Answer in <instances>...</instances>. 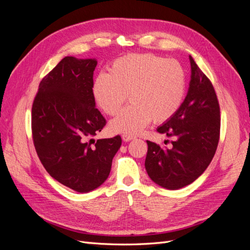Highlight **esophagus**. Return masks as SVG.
I'll list each match as a JSON object with an SVG mask.
<instances>
[{"label": "esophagus", "instance_id": "esophagus-1", "mask_svg": "<svg viewBox=\"0 0 250 250\" xmlns=\"http://www.w3.org/2000/svg\"><path fill=\"white\" fill-rule=\"evenodd\" d=\"M122 139L124 142H129L131 140H134L135 138L133 137V135H130V134H123L122 135Z\"/></svg>", "mask_w": 250, "mask_h": 250}]
</instances>
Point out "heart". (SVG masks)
I'll return each instance as SVG.
<instances>
[{
    "label": "heart",
    "mask_w": 250,
    "mask_h": 250,
    "mask_svg": "<svg viewBox=\"0 0 250 250\" xmlns=\"http://www.w3.org/2000/svg\"><path fill=\"white\" fill-rule=\"evenodd\" d=\"M186 73L177 60L154 54L120 57L94 81L93 94L99 107L113 116L129 96L130 104L110 121L112 132L138 134L151 121L164 123L183 104Z\"/></svg>",
    "instance_id": "obj_1"
}]
</instances>
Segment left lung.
<instances>
[{
  "label": "left lung",
  "mask_w": 250,
  "mask_h": 250,
  "mask_svg": "<svg viewBox=\"0 0 250 250\" xmlns=\"http://www.w3.org/2000/svg\"><path fill=\"white\" fill-rule=\"evenodd\" d=\"M191 81L180 108L157 128L160 133L176 137L172 148L147 141L145 168L149 177L168 190L192 184L208 167L220 138V107L209 79L192 56Z\"/></svg>",
  "instance_id": "8db88e82"
}]
</instances>
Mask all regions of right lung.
<instances>
[{"instance_id":"1","label":"right lung","mask_w":250,"mask_h":250,"mask_svg":"<svg viewBox=\"0 0 250 250\" xmlns=\"http://www.w3.org/2000/svg\"><path fill=\"white\" fill-rule=\"evenodd\" d=\"M96 65V59L64 57L42 78L32 105L37 155L53 178L78 193L107 179L122 144L120 135L93 139L106 124L93 94Z\"/></svg>"}]
</instances>
